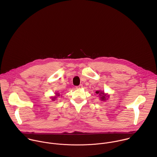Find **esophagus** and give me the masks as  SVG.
<instances>
[{
    "label": "esophagus",
    "instance_id": "34e87169",
    "mask_svg": "<svg viewBox=\"0 0 157 157\" xmlns=\"http://www.w3.org/2000/svg\"><path fill=\"white\" fill-rule=\"evenodd\" d=\"M82 87H83V85H78V86H75L76 89H81Z\"/></svg>",
    "mask_w": 157,
    "mask_h": 157
}]
</instances>
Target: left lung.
I'll list each match as a JSON object with an SVG mask.
<instances>
[{
    "instance_id": "1",
    "label": "left lung",
    "mask_w": 157,
    "mask_h": 157,
    "mask_svg": "<svg viewBox=\"0 0 157 157\" xmlns=\"http://www.w3.org/2000/svg\"><path fill=\"white\" fill-rule=\"evenodd\" d=\"M96 93L97 94H99L100 95V98L102 100H106V97L105 95H104V93H102V92H100V91H96Z\"/></svg>"
}]
</instances>
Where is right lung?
<instances>
[{
  "mask_svg": "<svg viewBox=\"0 0 157 157\" xmlns=\"http://www.w3.org/2000/svg\"><path fill=\"white\" fill-rule=\"evenodd\" d=\"M54 98H52V99H54Z\"/></svg>",
  "mask_w": 157,
  "mask_h": 157,
  "instance_id": "right-lung-1",
  "label": "right lung"
}]
</instances>
